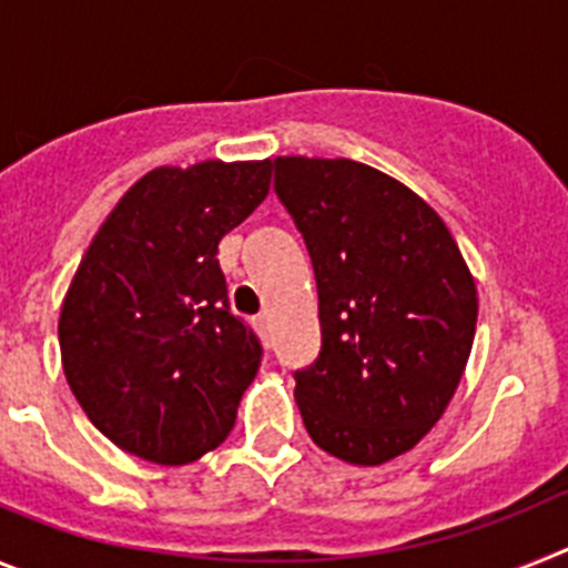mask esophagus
<instances>
[{
  "label": "esophagus",
  "instance_id": "esophagus-1",
  "mask_svg": "<svg viewBox=\"0 0 568 568\" xmlns=\"http://www.w3.org/2000/svg\"><path fill=\"white\" fill-rule=\"evenodd\" d=\"M253 327L258 329V335H261V338H267V333H270V321L264 318V315H258V318L253 321Z\"/></svg>",
  "mask_w": 568,
  "mask_h": 568
}]
</instances>
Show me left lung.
<instances>
[{"label": "left lung", "mask_w": 568, "mask_h": 568, "mask_svg": "<svg viewBox=\"0 0 568 568\" xmlns=\"http://www.w3.org/2000/svg\"><path fill=\"white\" fill-rule=\"evenodd\" d=\"M275 195L307 244L321 353L295 369L310 438L378 466L444 415L469 358L478 293L440 215L349 159L278 155Z\"/></svg>", "instance_id": "8db88e82"}]
</instances>
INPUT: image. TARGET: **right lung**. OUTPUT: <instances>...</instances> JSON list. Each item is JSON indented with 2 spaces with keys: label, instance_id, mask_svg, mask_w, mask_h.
Masks as SVG:
<instances>
[{
  "label": "right lung",
  "instance_id": "right-lung-1",
  "mask_svg": "<svg viewBox=\"0 0 568 568\" xmlns=\"http://www.w3.org/2000/svg\"><path fill=\"white\" fill-rule=\"evenodd\" d=\"M267 162L159 168L90 241L62 304L68 384L119 449L193 464L230 435L261 366L233 315L219 241L270 193Z\"/></svg>",
  "mask_w": 568,
  "mask_h": 568
}]
</instances>
